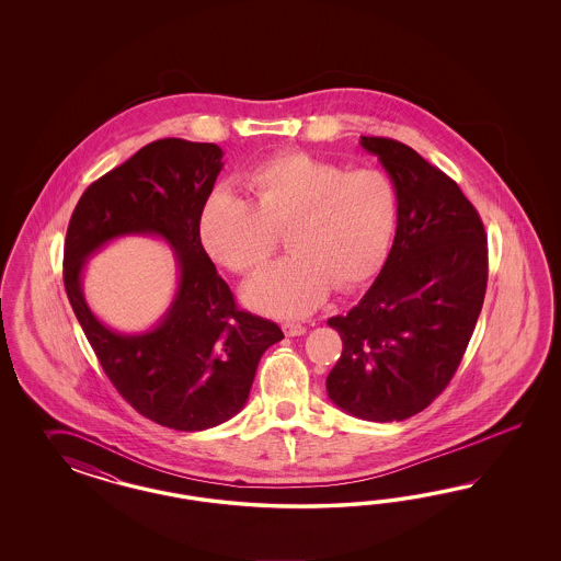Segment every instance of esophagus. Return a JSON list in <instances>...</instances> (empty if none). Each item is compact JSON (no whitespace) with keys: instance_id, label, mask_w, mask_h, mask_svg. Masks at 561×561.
<instances>
[{"instance_id":"34e87169","label":"esophagus","mask_w":561,"mask_h":561,"mask_svg":"<svg viewBox=\"0 0 561 561\" xmlns=\"http://www.w3.org/2000/svg\"><path fill=\"white\" fill-rule=\"evenodd\" d=\"M284 331L288 337H300V335H305L306 327L300 323H284Z\"/></svg>"}]
</instances>
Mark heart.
<instances>
[{"instance_id":"b5f03b06","label":"heart","mask_w":561,"mask_h":561,"mask_svg":"<svg viewBox=\"0 0 561 561\" xmlns=\"http://www.w3.org/2000/svg\"><path fill=\"white\" fill-rule=\"evenodd\" d=\"M249 199L218 188L205 202V251L237 273H253L286 230L291 255L244 288L259 312L300 319L333 288L354 289L385 265L399 218L397 187L378 169L345 170L310 153H282L242 176Z\"/></svg>"}]
</instances>
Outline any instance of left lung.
I'll return each mask as SVG.
<instances>
[{
  "instance_id": "1",
  "label": "left lung",
  "mask_w": 561,
  "mask_h": 561,
  "mask_svg": "<svg viewBox=\"0 0 561 561\" xmlns=\"http://www.w3.org/2000/svg\"><path fill=\"white\" fill-rule=\"evenodd\" d=\"M391 176L397 232L370 289L327 324L343 352L329 399L366 422H401L440 394L459 368L488 286V238L459 185L405 144L359 137Z\"/></svg>"
}]
</instances>
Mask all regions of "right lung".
<instances>
[{
  "mask_svg": "<svg viewBox=\"0 0 561 561\" xmlns=\"http://www.w3.org/2000/svg\"><path fill=\"white\" fill-rule=\"evenodd\" d=\"M221 148L158 139L85 188L66 237L64 284L102 370L121 397L156 424L199 432L244 408L259 359L284 340L277 324L238 310L205 253L199 220L220 174ZM162 237L175 251L178 291L148 332L119 334L89 310L84 261L111 239Z\"/></svg>",
  "mask_w": 561,
  "mask_h": 561,
  "instance_id": "obj_1",
  "label": "right lung"
}]
</instances>
